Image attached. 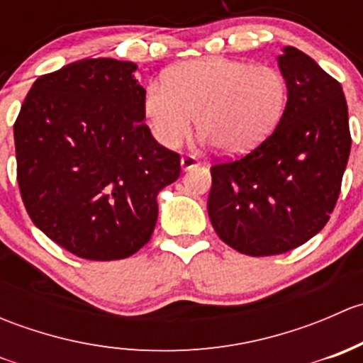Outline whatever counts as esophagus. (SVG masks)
<instances>
[{
    "instance_id": "esophagus-1",
    "label": "esophagus",
    "mask_w": 363,
    "mask_h": 363,
    "mask_svg": "<svg viewBox=\"0 0 363 363\" xmlns=\"http://www.w3.org/2000/svg\"><path fill=\"white\" fill-rule=\"evenodd\" d=\"M196 164H199V160H196L195 156L186 155V156H182V158H181V167H182V170H191V168H195Z\"/></svg>"
}]
</instances>
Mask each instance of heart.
I'll return each mask as SVG.
<instances>
[{
	"instance_id": "heart-1",
	"label": "heart",
	"mask_w": 363,
	"mask_h": 363,
	"mask_svg": "<svg viewBox=\"0 0 363 363\" xmlns=\"http://www.w3.org/2000/svg\"><path fill=\"white\" fill-rule=\"evenodd\" d=\"M286 94L279 69L207 57L174 67L164 84H149L144 116L164 147H177L196 119L203 142L223 155H244L272 133L286 107Z\"/></svg>"
}]
</instances>
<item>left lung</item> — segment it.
<instances>
[{"mask_svg":"<svg viewBox=\"0 0 363 363\" xmlns=\"http://www.w3.org/2000/svg\"><path fill=\"white\" fill-rule=\"evenodd\" d=\"M277 65L288 87L277 128L244 158L211 168L212 226L250 256L283 255L327 225L351 149L337 80L295 47H284Z\"/></svg>","mask_w":363,"mask_h":363,"instance_id":"8db88e82","label":"left lung"}]
</instances>
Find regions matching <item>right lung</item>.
<instances>
[{
	"instance_id": "right-lung-1",
	"label": "right lung",
	"mask_w": 363,
	"mask_h": 363,
	"mask_svg": "<svg viewBox=\"0 0 363 363\" xmlns=\"http://www.w3.org/2000/svg\"><path fill=\"white\" fill-rule=\"evenodd\" d=\"M137 65L80 60L38 77L13 124L29 218L86 259L128 258L149 242L158 193L181 175L177 152L144 124Z\"/></svg>"
}]
</instances>
